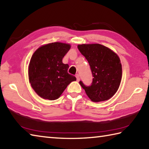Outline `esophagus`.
I'll list each match as a JSON object with an SVG mask.
<instances>
[{
	"instance_id": "34e87169",
	"label": "esophagus",
	"mask_w": 149,
	"mask_h": 149,
	"mask_svg": "<svg viewBox=\"0 0 149 149\" xmlns=\"http://www.w3.org/2000/svg\"><path fill=\"white\" fill-rule=\"evenodd\" d=\"M75 77H76L77 81H79L80 78H79V74H76V75H75Z\"/></svg>"
}]
</instances>
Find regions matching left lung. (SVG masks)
I'll use <instances>...</instances> for the list:
<instances>
[{
	"label": "left lung",
	"mask_w": 149,
	"mask_h": 149,
	"mask_svg": "<svg viewBox=\"0 0 149 149\" xmlns=\"http://www.w3.org/2000/svg\"><path fill=\"white\" fill-rule=\"evenodd\" d=\"M77 48L88 61L94 77L91 85H84L81 81V86L92 101L109 100L118 91L121 81L122 67L118 55L100 44H84Z\"/></svg>",
	"instance_id": "1"
}]
</instances>
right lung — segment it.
<instances>
[{
	"label": "right lung",
	"instance_id": "right-lung-1",
	"mask_svg": "<svg viewBox=\"0 0 149 149\" xmlns=\"http://www.w3.org/2000/svg\"><path fill=\"white\" fill-rule=\"evenodd\" d=\"M68 44L52 42L43 45L34 52L28 68L32 88L40 97L55 100L76 78L68 73L69 66L63 58L70 49Z\"/></svg>",
	"mask_w": 149,
	"mask_h": 149
}]
</instances>
